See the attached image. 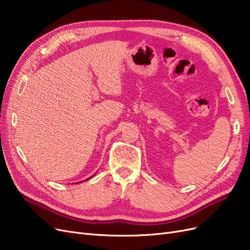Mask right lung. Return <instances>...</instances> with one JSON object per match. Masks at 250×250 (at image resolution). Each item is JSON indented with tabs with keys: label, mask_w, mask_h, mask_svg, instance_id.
<instances>
[{
	"label": "right lung",
	"mask_w": 250,
	"mask_h": 250,
	"mask_svg": "<svg viewBox=\"0 0 250 250\" xmlns=\"http://www.w3.org/2000/svg\"><path fill=\"white\" fill-rule=\"evenodd\" d=\"M94 175H95V174H94ZM94 175H93V176H94ZM93 176H90V177H88V178H86V179H85V180H88V179H89V178H92V177H93ZM83 181H84V180H83ZM80 183H81V181H80Z\"/></svg>",
	"instance_id": "1"
}]
</instances>
